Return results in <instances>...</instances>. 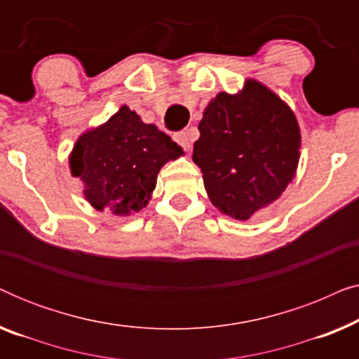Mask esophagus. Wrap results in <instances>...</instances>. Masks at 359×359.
<instances>
[{"label": "esophagus", "mask_w": 359, "mask_h": 359, "mask_svg": "<svg viewBox=\"0 0 359 359\" xmlns=\"http://www.w3.org/2000/svg\"><path fill=\"white\" fill-rule=\"evenodd\" d=\"M173 139H175L176 144L183 147V150H186V151L191 150V144H193V139H191V134L188 130L178 132V134H175Z\"/></svg>", "instance_id": "obj_1"}]
</instances>
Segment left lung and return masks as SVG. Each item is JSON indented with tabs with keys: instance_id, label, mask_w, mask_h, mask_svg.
<instances>
[{
	"instance_id": "1",
	"label": "left lung",
	"mask_w": 359,
	"mask_h": 359,
	"mask_svg": "<svg viewBox=\"0 0 359 359\" xmlns=\"http://www.w3.org/2000/svg\"><path fill=\"white\" fill-rule=\"evenodd\" d=\"M193 160L215 208L248 220L274 203L296 175L301 130L281 97L257 80L219 93L204 109Z\"/></svg>"
}]
</instances>
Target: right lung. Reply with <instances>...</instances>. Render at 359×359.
Wrapping results in <instances>:
<instances>
[{
  "instance_id": "right-lung-1",
  "label": "right lung",
  "mask_w": 359,
  "mask_h": 359,
  "mask_svg": "<svg viewBox=\"0 0 359 359\" xmlns=\"http://www.w3.org/2000/svg\"><path fill=\"white\" fill-rule=\"evenodd\" d=\"M181 155L183 149L165 132L122 106L104 124L80 135L70 171L83 181L93 208L129 215L149 204L161 166Z\"/></svg>"
}]
</instances>
